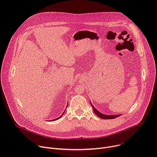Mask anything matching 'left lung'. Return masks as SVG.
Segmentation results:
<instances>
[{"label": "left lung", "mask_w": 157, "mask_h": 157, "mask_svg": "<svg viewBox=\"0 0 157 157\" xmlns=\"http://www.w3.org/2000/svg\"><path fill=\"white\" fill-rule=\"evenodd\" d=\"M90 104L91 105V106L93 107V112L95 113L99 117L104 119H114L116 118L117 117H119V116H121V114H116V115H106V114H103L102 113H101L100 112H99L95 107H94L91 103L90 102Z\"/></svg>", "instance_id": "left-lung-1"}]
</instances>
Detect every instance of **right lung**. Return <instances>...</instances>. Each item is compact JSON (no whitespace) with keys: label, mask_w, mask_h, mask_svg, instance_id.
Segmentation results:
<instances>
[{"label":"right lung","mask_w":157,"mask_h":157,"mask_svg":"<svg viewBox=\"0 0 157 157\" xmlns=\"http://www.w3.org/2000/svg\"><path fill=\"white\" fill-rule=\"evenodd\" d=\"M67 106H68V103H67V107H66V108H67ZM65 111H66V110H65ZM65 111H64V112H63V113H62V114H61V116H59V117H57V118H56V119H52V120H51V121H56V120H57V119H59V118H60V117H62V115H63V114H64V112H65Z\"/></svg>","instance_id":"add662e5"}]
</instances>
